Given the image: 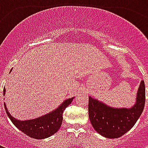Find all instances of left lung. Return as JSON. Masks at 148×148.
I'll use <instances>...</instances> for the list:
<instances>
[{"label": "left lung", "instance_id": "1", "mask_svg": "<svg viewBox=\"0 0 148 148\" xmlns=\"http://www.w3.org/2000/svg\"><path fill=\"white\" fill-rule=\"evenodd\" d=\"M145 105V85L141 81L136 101L130 109L112 108L89 97V117L93 128L102 136L116 139L130 130L142 114Z\"/></svg>", "mask_w": 148, "mask_h": 148}]
</instances>
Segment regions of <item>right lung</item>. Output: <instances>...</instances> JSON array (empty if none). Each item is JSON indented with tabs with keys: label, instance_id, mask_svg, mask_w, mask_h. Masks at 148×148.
Listing matches in <instances>:
<instances>
[{
	"label": "right lung",
	"instance_id": "right-lung-1",
	"mask_svg": "<svg viewBox=\"0 0 148 148\" xmlns=\"http://www.w3.org/2000/svg\"><path fill=\"white\" fill-rule=\"evenodd\" d=\"M3 93L4 95L5 94V88H4ZM73 99L74 97H71L64 101L58 108L51 112L43 115L40 117L27 121H19L12 116V115L8 112L5 103V109L9 119L19 130L32 138L41 140L51 136L56 132H58L62 122L63 111L72 102Z\"/></svg>",
	"mask_w": 148,
	"mask_h": 148
}]
</instances>
